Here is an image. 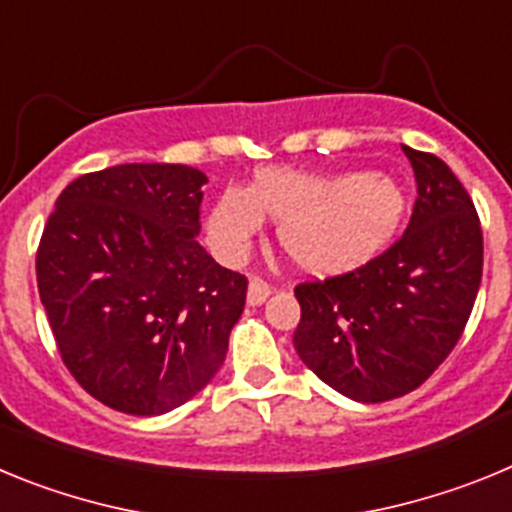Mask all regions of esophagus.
<instances>
[{"label":"esophagus","instance_id":"obj_1","mask_svg":"<svg viewBox=\"0 0 512 512\" xmlns=\"http://www.w3.org/2000/svg\"><path fill=\"white\" fill-rule=\"evenodd\" d=\"M269 295H271V287L264 282V279L259 277L248 279V302H251V305H261Z\"/></svg>","mask_w":512,"mask_h":512}]
</instances>
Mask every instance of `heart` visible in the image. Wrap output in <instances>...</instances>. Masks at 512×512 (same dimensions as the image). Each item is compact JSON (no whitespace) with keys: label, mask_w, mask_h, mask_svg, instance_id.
Here are the masks:
<instances>
[{"label":"heart","mask_w":512,"mask_h":512,"mask_svg":"<svg viewBox=\"0 0 512 512\" xmlns=\"http://www.w3.org/2000/svg\"><path fill=\"white\" fill-rule=\"evenodd\" d=\"M405 197L387 174L348 179L300 169H264L217 197L207 220L215 253L241 264L259 238L264 215L279 220V243L297 266L315 274L351 269L395 233Z\"/></svg>","instance_id":"b5f03b06"}]
</instances>
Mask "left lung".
<instances>
[{"label":"left lung","instance_id":"left-lung-1","mask_svg":"<svg viewBox=\"0 0 512 512\" xmlns=\"http://www.w3.org/2000/svg\"><path fill=\"white\" fill-rule=\"evenodd\" d=\"M415 171L413 215L379 256L295 287V348L341 395L384 402L418 390L454 351L482 282V225L454 171L402 146Z\"/></svg>","mask_w":512,"mask_h":512}]
</instances>
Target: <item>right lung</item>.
<instances>
[{"instance_id": "obj_1", "label": "right lung", "mask_w": 512, "mask_h": 512, "mask_svg": "<svg viewBox=\"0 0 512 512\" xmlns=\"http://www.w3.org/2000/svg\"><path fill=\"white\" fill-rule=\"evenodd\" d=\"M207 176L182 164H122L63 189L35 274L56 348L102 405L161 415L223 366L248 279L197 243Z\"/></svg>"}]
</instances>
